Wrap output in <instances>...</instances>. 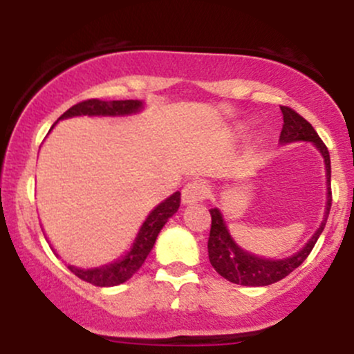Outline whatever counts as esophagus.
<instances>
[{
	"instance_id": "1",
	"label": "esophagus",
	"mask_w": 354,
	"mask_h": 354,
	"mask_svg": "<svg viewBox=\"0 0 354 354\" xmlns=\"http://www.w3.org/2000/svg\"><path fill=\"white\" fill-rule=\"evenodd\" d=\"M208 185L203 180H193L186 183L181 191V200L185 205H193V203L203 201L208 196Z\"/></svg>"
}]
</instances>
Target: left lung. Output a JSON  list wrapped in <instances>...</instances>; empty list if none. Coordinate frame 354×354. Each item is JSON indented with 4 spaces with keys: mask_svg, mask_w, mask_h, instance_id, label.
I'll return each instance as SVG.
<instances>
[{
    "mask_svg": "<svg viewBox=\"0 0 354 354\" xmlns=\"http://www.w3.org/2000/svg\"><path fill=\"white\" fill-rule=\"evenodd\" d=\"M281 108L283 113V129L281 135H279V141L281 143L311 141V143L316 145V148L319 149L321 154H323L328 178L326 213H324L323 223H321L315 236L306 243V246L299 253L291 256V258L276 259V261H273V259L258 258V256L246 253L241 248H238L236 243L231 239L228 230H226L221 213L216 208L209 209L211 230L208 239V256L211 266L225 279H228V281L234 284H243V286H268V284H273L279 281V279L286 278L291 271H295L308 258V254L311 253L313 246L316 245L319 234L323 233L328 214H330L331 209V161L326 145L321 141V138L315 131V128L301 115H298L293 108Z\"/></svg>",
    "mask_w": 354,
    "mask_h": 354,
    "instance_id": "8db88e82",
    "label": "left lung"
}]
</instances>
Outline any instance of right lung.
Returning a JSON list of instances; mask_svg holds the SVG:
<instances>
[{
    "label": "right lung",
    "mask_w": 354,
    "mask_h": 354,
    "mask_svg": "<svg viewBox=\"0 0 354 354\" xmlns=\"http://www.w3.org/2000/svg\"><path fill=\"white\" fill-rule=\"evenodd\" d=\"M143 106V103L138 100H120V101H103V100H84L81 103L71 106L68 111H64L59 116V120L63 118H71V116H116V115H131L136 113L138 109ZM181 194L180 191L171 194L168 200H165L161 205H158L149 216L146 218V221L141 226L140 233L133 243L131 251H128V254L124 256L120 261L113 263V265H106L103 268H96V270H78L75 266H68L73 274L78 276L80 279L86 281L89 284H95V286H116L128 281L133 274L143 266L146 256L149 254V251L153 250L154 241H156L158 233L165 226V223L176 213L180 208Z\"/></svg>",
    "instance_id": "add662e5"
}]
</instances>
